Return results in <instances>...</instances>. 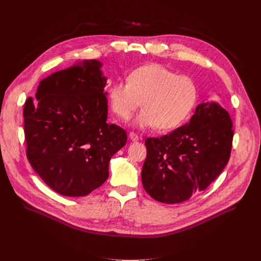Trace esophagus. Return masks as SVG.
Here are the masks:
<instances>
[{"label":"esophagus","mask_w":261,"mask_h":261,"mask_svg":"<svg viewBox=\"0 0 261 261\" xmlns=\"http://www.w3.org/2000/svg\"><path fill=\"white\" fill-rule=\"evenodd\" d=\"M129 137H130V139H131L132 141H137V140L139 139L138 135H137L136 133H134V132H130V134H129Z\"/></svg>","instance_id":"1"}]
</instances>
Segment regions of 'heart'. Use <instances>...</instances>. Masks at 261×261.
Wrapping results in <instances>:
<instances>
[{"label": "heart", "instance_id": "obj_1", "mask_svg": "<svg viewBox=\"0 0 261 261\" xmlns=\"http://www.w3.org/2000/svg\"><path fill=\"white\" fill-rule=\"evenodd\" d=\"M198 97L192 79L177 75L159 64H150L132 71L127 82H117L109 88L108 101L114 113L128 120L141 104L135 117L137 128L170 130L180 126L191 115Z\"/></svg>", "mask_w": 261, "mask_h": 261}]
</instances>
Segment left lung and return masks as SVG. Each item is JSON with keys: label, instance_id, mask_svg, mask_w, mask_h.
Instances as JSON below:
<instances>
[{"label": "left lung", "instance_id": "8db88e82", "mask_svg": "<svg viewBox=\"0 0 261 261\" xmlns=\"http://www.w3.org/2000/svg\"><path fill=\"white\" fill-rule=\"evenodd\" d=\"M232 122L216 101L199 104L189 123L159 138H147L141 180L163 203H179L205 190L230 157Z\"/></svg>", "mask_w": 261, "mask_h": 261}]
</instances>
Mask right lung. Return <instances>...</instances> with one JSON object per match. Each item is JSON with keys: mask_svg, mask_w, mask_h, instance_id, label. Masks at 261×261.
<instances>
[{"mask_svg": "<svg viewBox=\"0 0 261 261\" xmlns=\"http://www.w3.org/2000/svg\"><path fill=\"white\" fill-rule=\"evenodd\" d=\"M98 60H85L42 80L24 103L27 157L57 193L86 196L108 177L109 161L127 142L106 123L107 79Z\"/></svg>", "mask_w": 261, "mask_h": 261, "instance_id": "add662e5", "label": "right lung"}]
</instances>
